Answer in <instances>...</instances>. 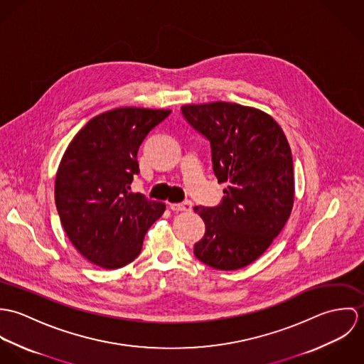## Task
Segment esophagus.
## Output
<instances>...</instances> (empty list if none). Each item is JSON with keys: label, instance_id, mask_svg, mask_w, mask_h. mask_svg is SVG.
Returning <instances> with one entry per match:
<instances>
[{"label": "esophagus", "instance_id": "obj_1", "mask_svg": "<svg viewBox=\"0 0 364 364\" xmlns=\"http://www.w3.org/2000/svg\"><path fill=\"white\" fill-rule=\"evenodd\" d=\"M169 208L173 211H191L193 208V203L191 200H186L182 203H169Z\"/></svg>", "mask_w": 364, "mask_h": 364}]
</instances>
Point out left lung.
Returning <instances> with one entry per match:
<instances>
[{"mask_svg":"<svg viewBox=\"0 0 364 364\" xmlns=\"http://www.w3.org/2000/svg\"><path fill=\"white\" fill-rule=\"evenodd\" d=\"M185 119L211 144L217 208L196 206L206 231L193 254L218 270L248 266L270 247L294 203L293 158L277 122L266 112L231 102L183 105Z\"/></svg>","mask_w":364,"mask_h":364,"instance_id":"left-lung-1","label":"left lung"}]
</instances>
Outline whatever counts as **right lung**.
Wrapping results in <instances>:
<instances>
[{"instance_id": "obj_1", "label": "right lung", "mask_w": 364, "mask_h": 364, "mask_svg": "<svg viewBox=\"0 0 364 364\" xmlns=\"http://www.w3.org/2000/svg\"><path fill=\"white\" fill-rule=\"evenodd\" d=\"M169 109L123 106L92 117L70 141L54 182L55 208L75 250L117 269L136 259L165 203L130 192L137 151Z\"/></svg>"}]
</instances>
